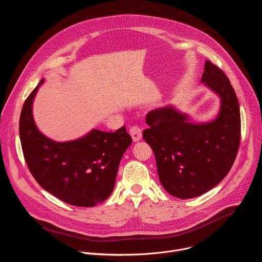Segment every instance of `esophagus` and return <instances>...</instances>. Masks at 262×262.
<instances>
[{"label":"esophagus","instance_id":"34e87169","mask_svg":"<svg viewBox=\"0 0 262 262\" xmlns=\"http://www.w3.org/2000/svg\"><path fill=\"white\" fill-rule=\"evenodd\" d=\"M129 133H130V135L132 136V139H133V141L134 142H136V141H139L140 139H141V130H140V128L139 127H137V126H132L131 128H130V130H129Z\"/></svg>","mask_w":262,"mask_h":262}]
</instances>
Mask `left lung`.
Wrapping results in <instances>:
<instances>
[{
    "label": "left lung",
    "instance_id": "left-lung-1",
    "mask_svg": "<svg viewBox=\"0 0 262 262\" xmlns=\"http://www.w3.org/2000/svg\"><path fill=\"white\" fill-rule=\"evenodd\" d=\"M201 82L219 95L217 119L193 124L172 106L149 112L143 139L152 148L163 188L189 199L217 186L229 172L241 141V114L236 94L225 73L205 61Z\"/></svg>",
    "mask_w": 262,
    "mask_h": 262
}]
</instances>
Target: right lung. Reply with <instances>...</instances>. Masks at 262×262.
<instances>
[{
	"label": "right lung",
	"instance_id": "obj_1",
	"mask_svg": "<svg viewBox=\"0 0 262 262\" xmlns=\"http://www.w3.org/2000/svg\"><path fill=\"white\" fill-rule=\"evenodd\" d=\"M40 83L24 103L19 137L30 172L47 192L75 206H94L112 194L122 157L132 143L126 127L116 132L92 130L85 136L57 142L35 125L32 105Z\"/></svg>",
	"mask_w": 262,
	"mask_h": 262
}]
</instances>
